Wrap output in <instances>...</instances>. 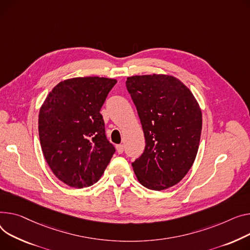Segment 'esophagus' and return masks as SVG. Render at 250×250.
Returning <instances> with one entry per match:
<instances>
[{
    "label": "esophagus",
    "instance_id": "1",
    "mask_svg": "<svg viewBox=\"0 0 250 250\" xmlns=\"http://www.w3.org/2000/svg\"><path fill=\"white\" fill-rule=\"evenodd\" d=\"M124 149H125V146L123 145H118V146H116V151H118L119 154H123L124 153Z\"/></svg>",
    "mask_w": 250,
    "mask_h": 250
}]
</instances>
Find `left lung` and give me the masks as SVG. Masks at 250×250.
<instances>
[{
  "label": "left lung",
  "mask_w": 250,
  "mask_h": 250,
  "mask_svg": "<svg viewBox=\"0 0 250 250\" xmlns=\"http://www.w3.org/2000/svg\"><path fill=\"white\" fill-rule=\"evenodd\" d=\"M126 88L136 104L146 147L132 163L141 184L168 189L184 178L196 159L202 130V111L192 91L167 74L135 75Z\"/></svg>",
  "instance_id": "obj_1"
}]
</instances>
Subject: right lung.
Segmentation results:
<instances>
[{
  "label": "right lung",
  "mask_w": 250,
  "mask_h": 250,
  "mask_svg": "<svg viewBox=\"0 0 250 250\" xmlns=\"http://www.w3.org/2000/svg\"><path fill=\"white\" fill-rule=\"evenodd\" d=\"M116 79L85 76L60 81L39 111L44 158L53 174L72 188H86L102 178L114 154L101 109Z\"/></svg>",
  "instance_id": "right-lung-1"
}]
</instances>
